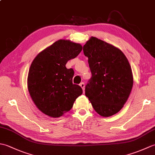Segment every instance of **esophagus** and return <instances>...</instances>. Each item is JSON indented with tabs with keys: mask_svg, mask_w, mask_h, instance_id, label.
Here are the masks:
<instances>
[{
	"mask_svg": "<svg viewBox=\"0 0 155 155\" xmlns=\"http://www.w3.org/2000/svg\"><path fill=\"white\" fill-rule=\"evenodd\" d=\"M80 86H81V87L83 88V91H84V88H85V84H84V83H81V84H80Z\"/></svg>",
	"mask_w": 155,
	"mask_h": 155,
	"instance_id": "34e87169",
	"label": "esophagus"
}]
</instances>
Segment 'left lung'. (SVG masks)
Segmentation results:
<instances>
[{"mask_svg": "<svg viewBox=\"0 0 155 155\" xmlns=\"http://www.w3.org/2000/svg\"><path fill=\"white\" fill-rule=\"evenodd\" d=\"M83 52L92 74L85 95L98 114L110 117L121 110L132 90L130 65L119 48L96 37L90 38Z\"/></svg>", "mask_w": 155, "mask_h": 155, "instance_id": "left-lung-1", "label": "left lung"}]
</instances>
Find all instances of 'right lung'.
I'll return each mask as SVG.
<instances>
[{
  "mask_svg": "<svg viewBox=\"0 0 155 155\" xmlns=\"http://www.w3.org/2000/svg\"><path fill=\"white\" fill-rule=\"evenodd\" d=\"M82 49L80 44L61 39L41 52L32 61L28 74V90L42 113L60 117L71 109L83 94L79 85L72 83L73 69L65 66Z\"/></svg>",
  "mask_w": 155,
  "mask_h": 155,
  "instance_id": "1",
  "label": "right lung"
}]
</instances>
